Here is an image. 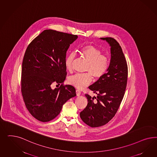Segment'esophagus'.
<instances>
[{
  "label": "esophagus",
  "mask_w": 157,
  "mask_h": 157,
  "mask_svg": "<svg viewBox=\"0 0 157 157\" xmlns=\"http://www.w3.org/2000/svg\"><path fill=\"white\" fill-rule=\"evenodd\" d=\"M76 93L77 96H79V95H81V91L78 90V89H77V90H76Z\"/></svg>",
  "instance_id": "1"
}]
</instances>
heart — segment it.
Masks as SVG:
<instances>
[{"mask_svg": "<svg viewBox=\"0 0 157 157\" xmlns=\"http://www.w3.org/2000/svg\"><path fill=\"white\" fill-rule=\"evenodd\" d=\"M80 53L86 60L89 62L86 71L90 72L85 74H76L69 78V82L78 89H83L90 83L91 76L95 79H99L105 74L109 66L108 59L99 49L93 45H86L82 48ZM75 58L74 53H70L65 59V67L67 70L71 71L72 62Z\"/></svg>", "mask_w": 157, "mask_h": 157, "instance_id": "obj_1", "label": "heart"}]
</instances>
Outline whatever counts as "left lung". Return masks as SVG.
I'll use <instances>...</instances> for the list:
<instances>
[{
  "label": "left lung",
  "instance_id": "1",
  "mask_svg": "<svg viewBox=\"0 0 157 157\" xmlns=\"http://www.w3.org/2000/svg\"><path fill=\"white\" fill-rule=\"evenodd\" d=\"M100 39L110 47V61L106 72L89 87L97 96L85 94L88 104L80 117L91 127L102 126L114 117L123 98L128 77L127 64L119 43L111 37Z\"/></svg>",
  "mask_w": 157,
  "mask_h": 157
}]
</instances>
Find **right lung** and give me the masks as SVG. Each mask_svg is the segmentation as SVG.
<instances>
[{
	"instance_id": "right-lung-1",
	"label": "right lung",
	"mask_w": 157,
	"mask_h": 157,
	"mask_svg": "<svg viewBox=\"0 0 157 157\" xmlns=\"http://www.w3.org/2000/svg\"><path fill=\"white\" fill-rule=\"evenodd\" d=\"M78 36L45 30L34 39L24 55L21 91L25 104L35 119L47 122L60 113L63 105L76 96L71 85H63L66 79L65 59L68 49ZM56 81L62 85L52 90Z\"/></svg>"
}]
</instances>
